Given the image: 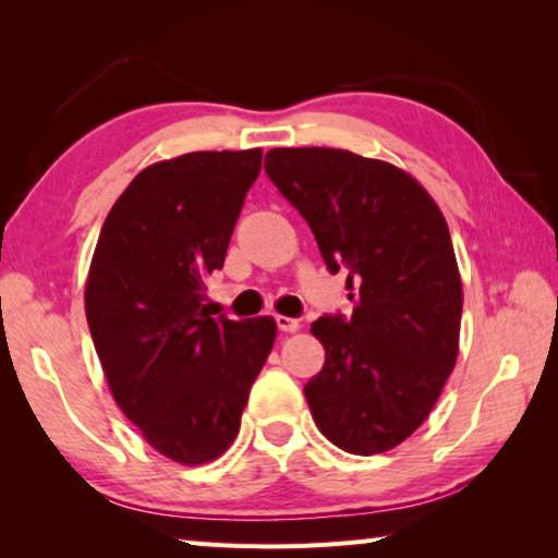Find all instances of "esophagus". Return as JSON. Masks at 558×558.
Returning <instances> with one entry per match:
<instances>
[{
    "label": "esophagus",
    "instance_id": "obj_1",
    "mask_svg": "<svg viewBox=\"0 0 558 558\" xmlns=\"http://www.w3.org/2000/svg\"><path fill=\"white\" fill-rule=\"evenodd\" d=\"M276 323H278L280 332H298L300 329V319H292L286 315H276Z\"/></svg>",
    "mask_w": 558,
    "mask_h": 558
}]
</instances>
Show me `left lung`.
Masks as SVG:
<instances>
[{"label":"left lung","mask_w":558,"mask_h":558,"mask_svg":"<svg viewBox=\"0 0 558 558\" xmlns=\"http://www.w3.org/2000/svg\"><path fill=\"white\" fill-rule=\"evenodd\" d=\"M266 172L310 223L352 317H323L305 399L327 440L386 452L428 418L460 349L462 280L446 216L401 167L332 147H276Z\"/></svg>","instance_id":"left-lung-1"}]
</instances>
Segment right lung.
Wrapping results in <instances>:
<instances>
[{
	"label": "right lung",
	"instance_id": "obj_1",
	"mask_svg": "<svg viewBox=\"0 0 558 558\" xmlns=\"http://www.w3.org/2000/svg\"><path fill=\"white\" fill-rule=\"evenodd\" d=\"M263 149L189 153L145 167L112 204L93 251L86 317L110 393L179 465L211 462L239 436L276 342L272 317L206 315Z\"/></svg>",
	"mask_w": 558,
	"mask_h": 558
}]
</instances>
